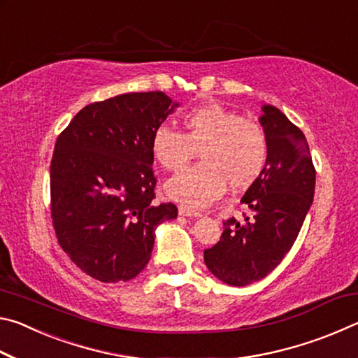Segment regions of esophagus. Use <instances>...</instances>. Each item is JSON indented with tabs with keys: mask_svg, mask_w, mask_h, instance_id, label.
<instances>
[{
	"mask_svg": "<svg viewBox=\"0 0 358 358\" xmlns=\"http://www.w3.org/2000/svg\"><path fill=\"white\" fill-rule=\"evenodd\" d=\"M178 213L180 216H201V213H199L197 210H192L191 207H187V205H180L178 207Z\"/></svg>",
	"mask_w": 358,
	"mask_h": 358,
	"instance_id": "esophagus-1",
	"label": "esophagus"
}]
</instances>
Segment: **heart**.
I'll return each mask as SVG.
<instances>
[{
  "instance_id": "heart-1",
  "label": "heart",
  "mask_w": 358,
  "mask_h": 358,
  "mask_svg": "<svg viewBox=\"0 0 358 358\" xmlns=\"http://www.w3.org/2000/svg\"><path fill=\"white\" fill-rule=\"evenodd\" d=\"M183 132L156 126L151 153L166 171H180L199 150L202 162L167 181L166 191L191 208H205L226 189H246L264 172L268 141L262 124L220 104H203L181 117Z\"/></svg>"
}]
</instances>
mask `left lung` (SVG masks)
<instances>
[{
  "mask_svg": "<svg viewBox=\"0 0 358 358\" xmlns=\"http://www.w3.org/2000/svg\"><path fill=\"white\" fill-rule=\"evenodd\" d=\"M262 112L268 157L241 199L252 217L224 221L220 241L203 251L208 270L229 286H248L281 264L314 197L316 169L305 134L275 106H264Z\"/></svg>",
  "mask_w": 358,
  "mask_h": 358,
  "instance_id": "1",
  "label": "left lung"
}]
</instances>
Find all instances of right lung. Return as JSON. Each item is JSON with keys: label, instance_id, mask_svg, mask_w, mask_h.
<instances>
[{"label": "right lung", "instance_id": "right-lung-1", "mask_svg": "<svg viewBox=\"0 0 358 358\" xmlns=\"http://www.w3.org/2000/svg\"><path fill=\"white\" fill-rule=\"evenodd\" d=\"M162 92L126 93L83 107L58 136L50 162L57 238L83 273L129 281L145 268L155 229L177 217L156 205L151 134L172 113Z\"/></svg>", "mask_w": 358, "mask_h": 358}]
</instances>
